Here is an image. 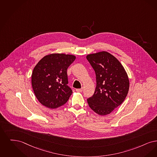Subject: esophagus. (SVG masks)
I'll return each instance as SVG.
<instances>
[{"label":"esophagus","instance_id":"obj_1","mask_svg":"<svg viewBox=\"0 0 157 157\" xmlns=\"http://www.w3.org/2000/svg\"><path fill=\"white\" fill-rule=\"evenodd\" d=\"M82 90H83V88H81V89H77L75 90V91H76L77 92H82Z\"/></svg>","mask_w":157,"mask_h":157}]
</instances>
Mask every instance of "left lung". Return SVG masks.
Here are the masks:
<instances>
[{
	"label": "left lung",
	"instance_id": "left-lung-1",
	"mask_svg": "<svg viewBox=\"0 0 157 157\" xmlns=\"http://www.w3.org/2000/svg\"><path fill=\"white\" fill-rule=\"evenodd\" d=\"M86 57L95 71L97 82L93 96L87 99L89 107L99 115L109 114L127 96L130 87L127 73L109 52L90 54Z\"/></svg>",
	"mask_w": 157,
	"mask_h": 157
}]
</instances>
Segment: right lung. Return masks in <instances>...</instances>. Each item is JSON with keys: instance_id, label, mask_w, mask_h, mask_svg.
<instances>
[{"instance_id": "obj_1", "label": "right lung", "mask_w": 157, "mask_h": 157, "mask_svg": "<svg viewBox=\"0 0 157 157\" xmlns=\"http://www.w3.org/2000/svg\"><path fill=\"white\" fill-rule=\"evenodd\" d=\"M75 59L74 55L53 53L45 56L36 65L32 85L42 105L57 109L68 101L73 91L67 86V70Z\"/></svg>"}]
</instances>
